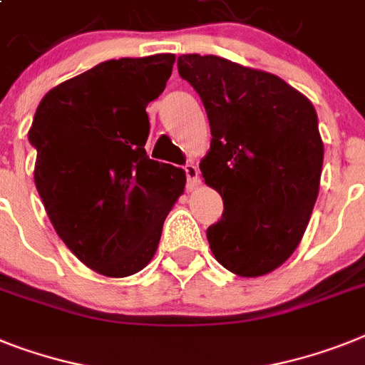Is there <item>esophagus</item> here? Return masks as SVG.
<instances>
[{"instance_id": "1", "label": "esophagus", "mask_w": 365, "mask_h": 365, "mask_svg": "<svg viewBox=\"0 0 365 365\" xmlns=\"http://www.w3.org/2000/svg\"><path fill=\"white\" fill-rule=\"evenodd\" d=\"M185 173L186 179H188V188H195V186H200L201 179H200V170H197V165L194 162H190V164L185 165Z\"/></svg>"}]
</instances>
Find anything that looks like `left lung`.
Returning <instances> with one entry per match:
<instances>
[{"instance_id": "1", "label": "left lung", "mask_w": 365, "mask_h": 365, "mask_svg": "<svg viewBox=\"0 0 365 365\" xmlns=\"http://www.w3.org/2000/svg\"><path fill=\"white\" fill-rule=\"evenodd\" d=\"M177 67L201 96L212 135L200 164L224 200L222 220L207 230L212 255L237 276H264L293 255L317 201V111L276 74L225 57L186 53Z\"/></svg>"}]
</instances>
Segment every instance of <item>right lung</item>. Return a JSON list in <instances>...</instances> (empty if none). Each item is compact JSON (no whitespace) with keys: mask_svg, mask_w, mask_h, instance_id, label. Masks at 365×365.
<instances>
[{"mask_svg":"<svg viewBox=\"0 0 365 365\" xmlns=\"http://www.w3.org/2000/svg\"><path fill=\"white\" fill-rule=\"evenodd\" d=\"M175 56L110 59L44 95L29 141L33 179L59 239L108 278L140 272L182 192L180 168L150 160L147 104L162 95Z\"/></svg>","mask_w":365,"mask_h":365,"instance_id":"right-lung-1","label":"right lung"}]
</instances>
